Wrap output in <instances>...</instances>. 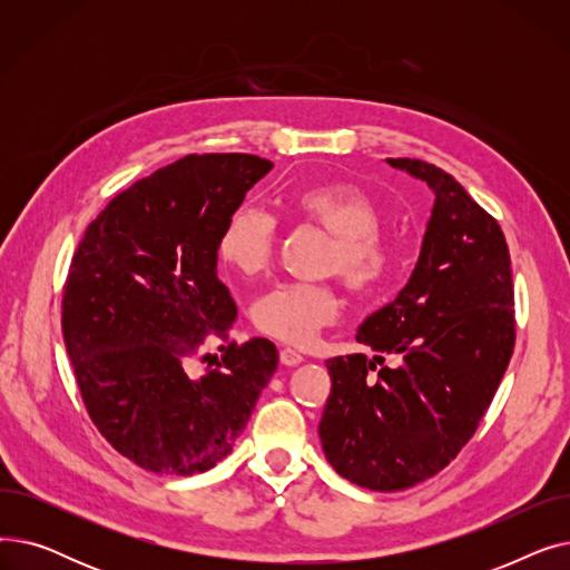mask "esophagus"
Masks as SVG:
<instances>
[{
    "label": "esophagus",
    "instance_id": "1",
    "mask_svg": "<svg viewBox=\"0 0 570 570\" xmlns=\"http://www.w3.org/2000/svg\"><path fill=\"white\" fill-rule=\"evenodd\" d=\"M279 361H282V365H286V367H297L301 365L305 357L297 353L295 348H291V346H284L282 351H279Z\"/></svg>",
    "mask_w": 570,
    "mask_h": 570
}]
</instances>
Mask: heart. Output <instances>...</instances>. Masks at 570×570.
<instances>
[{
	"label": "heart",
	"mask_w": 570,
	"mask_h": 570,
	"mask_svg": "<svg viewBox=\"0 0 570 570\" xmlns=\"http://www.w3.org/2000/svg\"><path fill=\"white\" fill-rule=\"evenodd\" d=\"M291 217L333 235L323 269L342 275L357 295L379 293L400 267V247L379 230L381 207L370 191L348 179L295 189L286 198ZM277 224L254 205H237L226 217L217 256L233 273L252 277L273 258ZM340 316V295L331 282H286L265 291L254 305V325L267 337L305 346Z\"/></svg>",
	"instance_id": "obj_1"
}]
</instances>
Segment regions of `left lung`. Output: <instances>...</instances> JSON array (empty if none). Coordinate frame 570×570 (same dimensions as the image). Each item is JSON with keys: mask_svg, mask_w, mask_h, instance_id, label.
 Masks as SVG:
<instances>
[{"mask_svg": "<svg viewBox=\"0 0 570 570\" xmlns=\"http://www.w3.org/2000/svg\"><path fill=\"white\" fill-rule=\"evenodd\" d=\"M385 161L428 183L432 217L409 284L357 327L355 340L379 355L325 363L333 387L318 436L346 481L395 492L451 464L483 421L513 355L515 301L497 219L445 170Z\"/></svg>", "mask_w": 570, "mask_h": 570, "instance_id": "1", "label": "left lung"}]
</instances>
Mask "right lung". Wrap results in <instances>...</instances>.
I'll list each match as a JSON object with an SVG mask.
<instances>
[{"label":"right lung","instance_id":"1","mask_svg":"<svg viewBox=\"0 0 570 570\" xmlns=\"http://www.w3.org/2000/svg\"><path fill=\"white\" fill-rule=\"evenodd\" d=\"M269 168L254 155L183 157L117 194L73 254L62 333L80 395L104 439L145 471L222 462L277 370V346L254 337L219 346L217 370L187 374L235 323L217 239Z\"/></svg>","mask_w":570,"mask_h":570}]
</instances>
